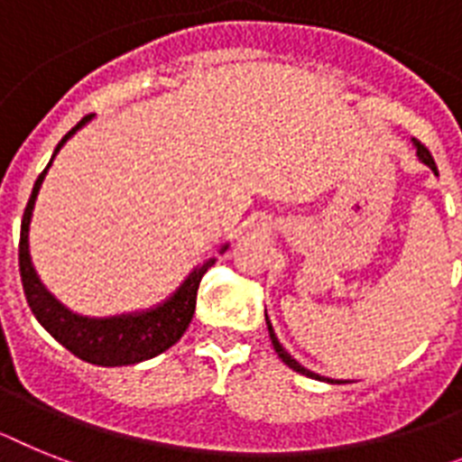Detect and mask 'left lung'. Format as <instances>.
<instances>
[{
	"instance_id": "8db88e82",
	"label": "left lung",
	"mask_w": 462,
	"mask_h": 462,
	"mask_svg": "<svg viewBox=\"0 0 462 462\" xmlns=\"http://www.w3.org/2000/svg\"><path fill=\"white\" fill-rule=\"evenodd\" d=\"M413 145H416V154H418V159H420L422 164H428L430 169H432V171L437 173V164H435V159H432V154H430V150L425 145H420V143L418 141H413ZM265 321H267V315H265ZM267 331H270V340H273V347H274V352H277L279 355V359H282V362L286 364V366H289V369H293V371H298V374H303V375H308V378H315V381H328V378H324V375H319V374H312V371L310 369H305V366H300V364L296 362V359H293V356L289 355V352L284 350V347H282V343H279L277 340V336H274V331H273V324H270V321H267ZM328 383H333V381H328ZM340 383V381H338Z\"/></svg>"
}]
</instances>
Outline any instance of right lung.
<instances>
[{"label":"right lung","mask_w":462,"mask_h":462,"mask_svg":"<svg viewBox=\"0 0 462 462\" xmlns=\"http://www.w3.org/2000/svg\"><path fill=\"white\" fill-rule=\"evenodd\" d=\"M93 119V115H87L77 124L75 129H69L63 135V141L58 143L53 150L51 162L46 164L40 178L34 180L32 195L27 201L25 213L21 223V246H18V265H21V282L25 291L27 305L32 310L42 327L51 333L58 343L68 347L69 352L79 359L96 366H129V364L145 362L152 356L162 355L171 345L180 340L185 328L189 327L197 305V289L208 267L216 263V258L199 263L192 267V273L183 279V284L173 291L171 296L162 300L154 308L138 310L129 315L115 317H84L77 315L72 310L65 308L60 300H56L51 291L42 284L40 274L34 270L32 258H30V223H32V208L40 188L44 183L46 173L51 169L53 159L60 152V147ZM227 251V244L220 246V254Z\"/></svg>","instance_id":"right-lung-1"}]
</instances>
